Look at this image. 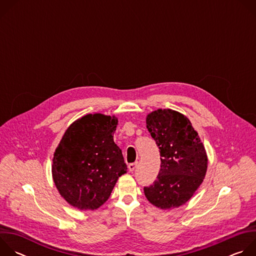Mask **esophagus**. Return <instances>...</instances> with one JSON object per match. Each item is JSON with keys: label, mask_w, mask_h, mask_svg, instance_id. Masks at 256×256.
I'll use <instances>...</instances> for the list:
<instances>
[{"label": "esophagus", "mask_w": 256, "mask_h": 256, "mask_svg": "<svg viewBox=\"0 0 256 256\" xmlns=\"http://www.w3.org/2000/svg\"><path fill=\"white\" fill-rule=\"evenodd\" d=\"M136 166H138V162H134V163H130V165H128V169H130V172H132L136 168Z\"/></svg>", "instance_id": "esophagus-1"}]
</instances>
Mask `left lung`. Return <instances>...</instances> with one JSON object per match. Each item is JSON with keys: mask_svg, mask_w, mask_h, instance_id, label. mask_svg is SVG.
<instances>
[{"mask_svg": "<svg viewBox=\"0 0 256 256\" xmlns=\"http://www.w3.org/2000/svg\"><path fill=\"white\" fill-rule=\"evenodd\" d=\"M147 128L160 151L157 179L144 192L160 208L186 204L204 178L208 158L190 120L171 109H158L147 116Z\"/></svg>", "mask_w": 256, "mask_h": 256, "instance_id": "1", "label": "left lung"}]
</instances>
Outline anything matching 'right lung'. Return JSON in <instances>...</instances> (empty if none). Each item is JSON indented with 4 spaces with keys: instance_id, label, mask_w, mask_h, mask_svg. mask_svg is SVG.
<instances>
[{
    "instance_id": "obj_1",
    "label": "right lung",
    "mask_w": 256,
    "mask_h": 256,
    "mask_svg": "<svg viewBox=\"0 0 256 256\" xmlns=\"http://www.w3.org/2000/svg\"><path fill=\"white\" fill-rule=\"evenodd\" d=\"M118 120L87 114L66 130L52 160V177L60 196L80 210L102 206L126 172L122 150L114 140Z\"/></svg>"
}]
</instances>
